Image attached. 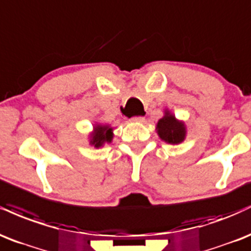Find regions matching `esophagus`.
<instances>
[{
	"instance_id": "esophagus-1",
	"label": "esophagus",
	"mask_w": 251,
	"mask_h": 251,
	"mask_svg": "<svg viewBox=\"0 0 251 251\" xmlns=\"http://www.w3.org/2000/svg\"><path fill=\"white\" fill-rule=\"evenodd\" d=\"M132 122H136V123H142L144 122V117L143 116H134L131 117Z\"/></svg>"
}]
</instances>
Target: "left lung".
<instances>
[{
  "label": "left lung",
  "mask_w": 251,
  "mask_h": 251,
  "mask_svg": "<svg viewBox=\"0 0 251 251\" xmlns=\"http://www.w3.org/2000/svg\"><path fill=\"white\" fill-rule=\"evenodd\" d=\"M157 132L162 140L170 144L181 143L185 136L183 123L176 121L175 116H173L169 113H167L163 119L158 121Z\"/></svg>",
  "instance_id": "left-lung-1"
}]
</instances>
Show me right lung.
Returning a JSON list of instances; mask_svg holds the SVG:
<instances>
[{"label": "right lung", "instance_id": "obj_1", "mask_svg": "<svg viewBox=\"0 0 251 251\" xmlns=\"http://www.w3.org/2000/svg\"><path fill=\"white\" fill-rule=\"evenodd\" d=\"M113 129L109 128L108 126H97L95 128V132H94L91 136V143L95 144V147H101L104 142H111V138H113Z\"/></svg>", "mask_w": 251, "mask_h": 251}]
</instances>
